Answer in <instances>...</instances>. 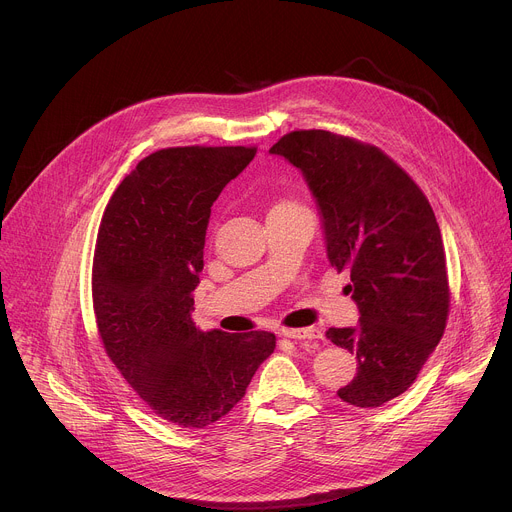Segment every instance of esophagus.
<instances>
[{
	"label": "esophagus",
	"instance_id": "esophagus-1",
	"mask_svg": "<svg viewBox=\"0 0 512 512\" xmlns=\"http://www.w3.org/2000/svg\"><path fill=\"white\" fill-rule=\"evenodd\" d=\"M281 336L291 340H316L322 338V332L318 328H285L281 330Z\"/></svg>",
	"mask_w": 512,
	"mask_h": 512
}]
</instances>
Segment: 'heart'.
Wrapping results in <instances>:
<instances>
[{
	"mask_svg": "<svg viewBox=\"0 0 512 512\" xmlns=\"http://www.w3.org/2000/svg\"><path fill=\"white\" fill-rule=\"evenodd\" d=\"M281 204H294V202H285V200H283V202H277L275 206H281Z\"/></svg>",
	"mask_w": 512,
	"mask_h": 512,
	"instance_id": "heart-1",
	"label": "heart"
}]
</instances>
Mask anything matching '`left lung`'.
Returning a JSON list of instances; mask_svg holds the SVG:
<instances>
[{"label": "left lung", "instance_id": "1", "mask_svg": "<svg viewBox=\"0 0 512 512\" xmlns=\"http://www.w3.org/2000/svg\"><path fill=\"white\" fill-rule=\"evenodd\" d=\"M271 154L302 170L322 214L332 267L350 271L356 328L328 340L358 358L338 397L381 407L405 393L442 340L450 314L444 241L429 200L377 145L324 129L285 133Z\"/></svg>", "mask_w": 512, "mask_h": 512}]
</instances>
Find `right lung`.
I'll return each mask as SVG.
<instances>
[{"instance_id":"add662e5","label":"right lung","mask_w":512,"mask_h":512,"mask_svg":"<svg viewBox=\"0 0 512 512\" xmlns=\"http://www.w3.org/2000/svg\"><path fill=\"white\" fill-rule=\"evenodd\" d=\"M255 154L253 145L158 150L117 186L99 227L101 342L139 399L178 427L225 417L275 348L271 332H202L190 318L210 206Z\"/></svg>"}]
</instances>
